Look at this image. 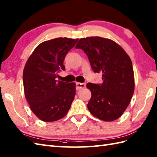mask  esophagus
<instances>
[{
  "mask_svg": "<svg viewBox=\"0 0 157 157\" xmlns=\"http://www.w3.org/2000/svg\"><path fill=\"white\" fill-rule=\"evenodd\" d=\"M86 87V84L84 83H79V82H76V90H79L82 88H84Z\"/></svg>",
  "mask_w": 157,
  "mask_h": 157,
  "instance_id": "34e87169",
  "label": "esophagus"
}]
</instances>
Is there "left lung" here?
Listing matches in <instances>:
<instances>
[{"instance_id": "1", "label": "left lung", "mask_w": 157, "mask_h": 157, "mask_svg": "<svg viewBox=\"0 0 157 157\" xmlns=\"http://www.w3.org/2000/svg\"><path fill=\"white\" fill-rule=\"evenodd\" d=\"M76 48L88 56L95 73H102V84L88 83L92 96L88 109L92 115L112 121L122 115L134 92V75L129 56L117 43L98 36L81 38Z\"/></svg>"}]
</instances>
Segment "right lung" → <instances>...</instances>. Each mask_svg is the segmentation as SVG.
Listing matches in <instances>:
<instances>
[{"label":"right lung","mask_w":157,"mask_h":157,"mask_svg":"<svg viewBox=\"0 0 157 157\" xmlns=\"http://www.w3.org/2000/svg\"><path fill=\"white\" fill-rule=\"evenodd\" d=\"M78 39L58 38L42 42L35 48L23 73L25 98L32 112L45 122L67 115L75 95V84L56 80L65 70L66 55Z\"/></svg>","instance_id":"obj_1"}]
</instances>
